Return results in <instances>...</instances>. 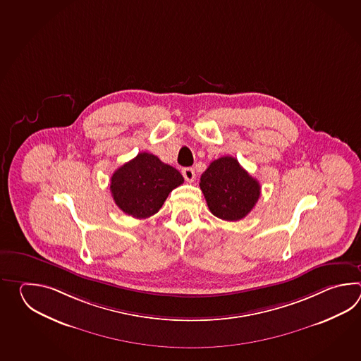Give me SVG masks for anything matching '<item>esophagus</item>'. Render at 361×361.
I'll return each instance as SVG.
<instances>
[{
    "label": "esophagus",
    "mask_w": 361,
    "mask_h": 361,
    "mask_svg": "<svg viewBox=\"0 0 361 361\" xmlns=\"http://www.w3.org/2000/svg\"><path fill=\"white\" fill-rule=\"evenodd\" d=\"M182 174H183L184 179H185L187 182H193L195 178H196L195 170L192 169V168H184V169L182 170Z\"/></svg>",
    "instance_id": "34e87169"
}]
</instances>
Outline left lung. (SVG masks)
<instances>
[{"label":"left lung","mask_w":361,"mask_h":361,"mask_svg":"<svg viewBox=\"0 0 361 361\" xmlns=\"http://www.w3.org/2000/svg\"><path fill=\"white\" fill-rule=\"evenodd\" d=\"M200 188L210 212L230 222L245 218L261 196L259 182L232 156L212 162L200 178Z\"/></svg>","instance_id":"obj_1"}]
</instances>
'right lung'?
<instances>
[{
  "mask_svg": "<svg viewBox=\"0 0 361 361\" xmlns=\"http://www.w3.org/2000/svg\"><path fill=\"white\" fill-rule=\"evenodd\" d=\"M182 174L152 154L140 152L111 178V193L125 214L145 219L156 214L170 192L183 183Z\"/></svg>",
  "mask_w": 361,
  "mask_h": 361,
  "instance_id": "add662e5",
  "label": "right lung"
}]
</instances>
